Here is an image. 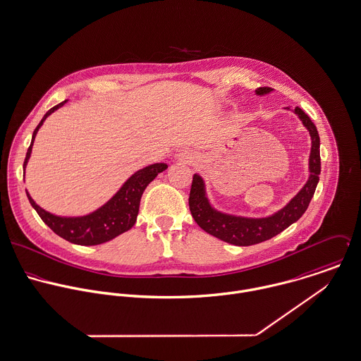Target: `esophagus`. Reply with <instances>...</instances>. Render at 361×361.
Returning a JSON list of instances; mask_svg holds the SVG:
<instances>
[{"label":"esophagus","mask_w":361,"mask_h":361,"mask_svg":"<svg viewBox=\"0 0 361 361\" xmlns=\"http://www.w3.org/2000/svg\"><path fill=\"white\" fill-rule=\"evenodd\" d=\"M178 157H180V160H185V159H188V154H187L185 152H181V153L178 154Z\"/></svg>","instance_id":"obj_1"}]
</instances>
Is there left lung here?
Returning <instances> with one entry per match:
<instances>
[{"instance_id": "8db88e82", "label": "left lung", "mask_w": 361, "mask_h": 361, "mask_svg": "<svg viewBox=\"0 0 361 361\" xmlns=\"http://www.w3.org/2000/svg\"><path fill=\"white\" fill-rule=\"evenodd\" d=\"M272 87H258L255 93L258 96L269 94ZM288 109V107H286ZM307 128L311 137V152L308 157V178L302 188L288 201V204L269 216L248 217L226 214L216 209L207 192V184L204 178L195 173L192 178L190 192V211L198 226L207 233L217 237L233 245H254L267 241L276 234L282 233L290 224L297 221L307 211L310 201L315 192L321 173L319 157V135L315 124L300 109L291 110Z\"/></svg>"}]
</instances>
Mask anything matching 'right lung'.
Masks as SVG:
<instances>
[{
    "label": "right lung",
    "instance_id": "right-lung-1",
    "mask_svg": "<svg viewBox=\"0 0 361 361\" xmlns=\"http://www.w3.org/2000/svg\"><path fill=\"white\" fill-rule=\"evenodd\" d=\"M68 100L50 109L32 135V142L27 149L26 159L23 163V173H26L27 161L32 156V147L35 138L49 116L56 110L63 107ZM167 169L166 163H153L144 169H140L133 176H130L126 183L118 188V191L102 207L90 214L80 216H60L51 214L42 207H39L26 190L27 200L33 209L42 217V220L60 237L78 245H97L107 243L117 235L128 231L137 221L140 212V204L146 187L156 178V176Z\"/></svg>",
    "mask_w": 361,
    "mask_h": 361
}]
</instances>
